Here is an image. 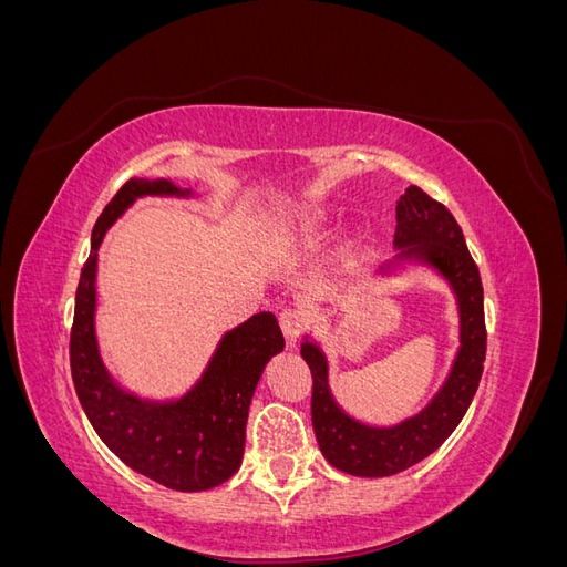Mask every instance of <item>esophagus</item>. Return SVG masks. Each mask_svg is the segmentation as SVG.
<instances>
[{"mask_svg": "<svg viewBox=\"0 0 567 567\" xmlns=\"http://www.w3.org/2000/svg\"><path fill=\"white\" fill-rule=\"evenodd\" d=\"M279 323H281V331L288 340V346H296L307 326V317L302 310H298V307H286V310L279 315Z\"/></svg>", "mask_w": 567, "mask_h": 567, "instance_id": "1", "label": "esophagus"}]
</instances>
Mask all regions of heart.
Segmentation results:
<instances>
[{"label": "heart", "instance_id": "b5f03b06", "mask_svg": "<svg viewBox=\"0 0 567 567\" xmlns=\"http://www.w3.org/2000/svg\"><path fill=\"white\" fill-rule=\"evenodd\" d=\"M326 225H329V217L321 210H298L281 219V225H277V229L271 231V241L279 248L300 246L305 241H310L317 234H321Z\"/></svg>", "mask_w": 567, "mask_h": 567}]
</instances>
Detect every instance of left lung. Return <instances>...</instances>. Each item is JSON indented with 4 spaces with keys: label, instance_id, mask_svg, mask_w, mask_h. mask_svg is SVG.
Returning a JSON list of instances; mask_svg holds the SVG:
<instances>
[{
    "label": "left lung",
    "instance_id": "8db88e82",
    "mask_svg": "<svg viewBox=\"0 0 567 567\" xmlns=\"http://www.w3.org/2000/svg\"><path fill=\"white\" fill-rule=\"evenodd\" d=\"M394 250L398 255L375 269L392 277L406 265L435 271L450 286L458 315V348L447 379L414 416L392 425H373L350 416L333 398L329 359L317 340L302 338L300 354L312 371V427L323 458L333 468L357 477H388L431 456L466 414L477 390L487 350L483 284L461 227L442 203L419 186H409L398 200Z\"/></svg>",
    "mask_w": 567,
    "mask_h": 567
}]
</instances>
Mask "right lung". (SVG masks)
<instances>
[{
  "label": "right lung",
  "instance_id": "add662e5",
  "mask_svg": "<svg viewBox=\"0 0 567 567\" xmlns=\"http://www.w3.org/2000/svg\"><path fill=\"white\" fill-rule=\"evenodd\" d=\"M146 196L196 194L169 179H130L99 215L75 293L71 373L96 435L125 466L169 489L203 492L241 466L252 392L269 359L284 350V333L271 312L234 326L219 338L200 379L177 398H142L120 385L101 357L94 326L99 246L117 217Z\"/></svg>",
  "mask_w": 567,
  "mask_h": 567
}]
</instances>
